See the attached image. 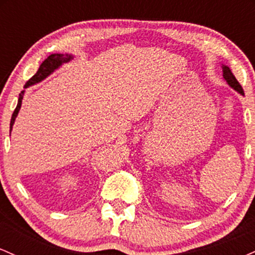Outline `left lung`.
Masks as SVG:
<instances>
[{"mask_svg":"<svg viewBox=\"0 0 255 255\" xmlns=\"http://www.w3.org/2000/svg\"><path fill=\"white\" fill-rule=\"evenodd\" d=\"M223 77H224L225 80H227V83L229 84L234 90H236V91H238V92L242 93V95H244V93H245L244 92V89H242V86H241V85H240L239 81L236 80V78L234 77V74H233V73H231V71L229 69V67H227V66L223 67Z\"/></svg>","mask_w":255,"mask_h":255,"instance_id":"left-lung-1","label":"left lung"}]
</instances>
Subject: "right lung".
<instances>
[{
	"label": "right lung",
	"mask_w": 255,
	"mask_h": 255,
	"mask_svg": "<svg viewBox=\"0 0 255 255\" xmlns=\"http://www.w3.org/2000/svg\"><path fill=\"white\" fill-rule=\"evenodd\" d=\"M69 60H72V56L71 55H63V54H52L49 56L48 58H45V60L43 61V63L40 64L39 68H38V71L36 74L32 77L30 80L27 81V83L25 84V87H28L30 85H33L36 83H39L40 80H43L44 78L48 77L50 73H52L55 71V69L58 68V67L61 66V64L64 63V62H68ZM22 95H24V91H21L19 95V101H17V105L15 108V110H14L13 115H11V120H10V130H11V127H13V124H14V120H15L17 113H19V109L20 107H21V101H22Z\"/></svg>",
	"instance_id": "1"
}]
</instances>
